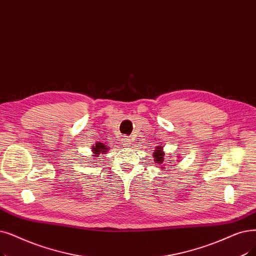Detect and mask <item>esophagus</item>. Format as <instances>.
I'll list each match as a JSON object with an SVG mask.
<instances>
[{
  "mask_svg": "<svg viewBox=\"0 0 256 256\" xmlns=\"http://www.w3.org/2000/svg\"><path fill=\"white\" fill-rule=\"evenodd\" d=\"M121 142H122V144H124V146H128L130 144V139L128 138V137H126V136H124V138L121 139Z\"/></svg>",
  "mask_w": 256,
  "mask_h": 256,
  "instance_id": "esophagus-1",
  "label": "esophagus"
}]
</instances>
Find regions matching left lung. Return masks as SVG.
Returning a JSON list of instances; mask_svg holds the SVG:
<instances>
[{
	"instance_id": "1",
	"label": "left lung",
	"mask_w": 256,
	"mask_h": 256,
	"mask_svg": "<svg viewBox=\"0 0 256 256\" xmlns=\"http://www.w3.org/2000/svg\"><path fill=\"white\" fill-rule=\"evenodd\" d=\"M164 157H165V152H163V146H157L154 152V162L157 163L156 165H158V168H161L162 170H165V168H164ZM170 157V156H168ZM170 161H174V160H170ZM180 160H178V162H179Z\"/></svg>"
}]
</instances>
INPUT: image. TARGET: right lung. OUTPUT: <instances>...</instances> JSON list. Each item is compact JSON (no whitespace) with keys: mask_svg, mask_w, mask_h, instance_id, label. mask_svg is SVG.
Wrapping results in <instances>:
<instances>
[{"mask_svg":"<svg viewBox=\"0 0 256 256\" xmlns=\"http://www.w3.org/2000/svg\"><path fill=\"white\" fill-rule=\"evenodd\" d=\"M108 150V148H106V146H104V143H100V142H96L95 146H92V152L94 154V156H97L99 154H106Z\"/></svg>","mask_w":256,"mask_h":256,"instance_id":"add662e5","label":"right lung"}]
</instances>
